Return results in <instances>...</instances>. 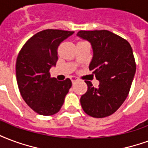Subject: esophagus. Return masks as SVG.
I'll list each match as a JSON object with an SVG mask.
<instances>
[{
    "instance_id": "obj_1",
    "label": "esophagus",
    "mask_w": 148,
    "mask_h": 148,
    "mask_svg": "<svg viewBox=\"0 0 148 148\" xmlns=\"http://www.w3.org/2000/svg\"><path fill=\"white\" fill-rule=\"evenodd\" d=\"M71 82H72V83L74 84L76 81H77V79H76V77H71Z\"/></svg>"
}]
</instances>
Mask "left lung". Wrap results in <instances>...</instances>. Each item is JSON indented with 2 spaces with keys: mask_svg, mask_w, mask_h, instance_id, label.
Instances as JSON below:
<instances>
[{
  "mask_svg": "<svg viewBox=\"0 0 148 148\" xmlns=\"http://www.w3.org/2000/svg\"><path fill=\"white\" fill-rule=\"evenodd\" d=\"M77 37L88 40L93 56L88 68L99 82L94 88L85 81L88 90L80 102L83 110L93 118H104L118 110L128 96L136 73L132 49L124 38L108 30H80Z\"/></svg>",
  "mask_w": 148,
  "mask_h": 148,
  "instance_id": "8db88e82",
  "label": "left lung"
}]
</instances>
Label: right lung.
<instances>
[{
	"label": "right lung",
	"instance_id": "1",
	"mask_svg": "<svg viewBox=\"0 0 148 148\" xmlns=\"http://www.w3.org/2000/svg\"><path fill=\"white\" fill-rule=\"evenodd\" d=\"M74 31L45 29L27 40L16 60V80L23 99L40 115H52L60 110L72 82L57 81L49 70L58 60L60 44Z\"/></svg>",
	"mask_w": 148,
	"mask_h": 148
}]
</instances>
